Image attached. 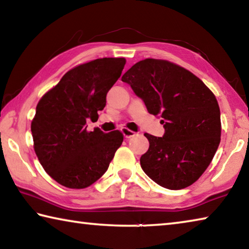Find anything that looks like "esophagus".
Wrapping results in <instances>:
<instances>
[{
    "label": "esophagus",
    "mask_w": 249,
    "mask_h": 249,
    "mask_svg": "<svg viewBox=\"0 0 249 249\" xmlns=\"http://www.w3.org/2000/svg\"><path fill=\"white\" fill-rule=\"evenodd\" d=\"M122 133H123V135H124V137H125V138H130V137L135 136V134H136L135 132H133V130H130V129L126 128V127L122 128Z\"/></svg>",
    "instance_id": "34e87169"
}]
</instances>
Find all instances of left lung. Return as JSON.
<instances>
[{
    "label": "left lung",
    "mask_w": 249,
    "mask_h": 249,
    "mask_svg": "<svg viewBox=\"0 0 249 249\" xmlns=\"http://www.w3.org/2000/svg\"><path fill=\"white\" fill-rule=\"evenodd\" d=\"M150 114L159 115L162 137L149 142L141 157L145 174L170 190L187 188L200 178L221 142V112L215 95L190 71L160 59H145L122 77Z\"/></svg>",
    "instance_id": "obj_1"
}]
</instances>
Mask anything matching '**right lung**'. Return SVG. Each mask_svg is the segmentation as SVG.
Masks as SVG:
<instances>
[{"label": "right lung", "mask_w": 249, "mask_h": 249, "mask_svg": "<svg viewBox=\"0 0 249 249\" xmlns=\"http://www.w3.org/2000/svg\"><path fill=\"white\" fill-rule=\"evenodd\" d=\"M125 58H100L69 70L39 100L32 121L34 149L45 171L64 187L83 189L107 170L123 142L120 130H87L96 121Z\"/></svg>", "instance_id": "right-lung-1"}]
</instances>
